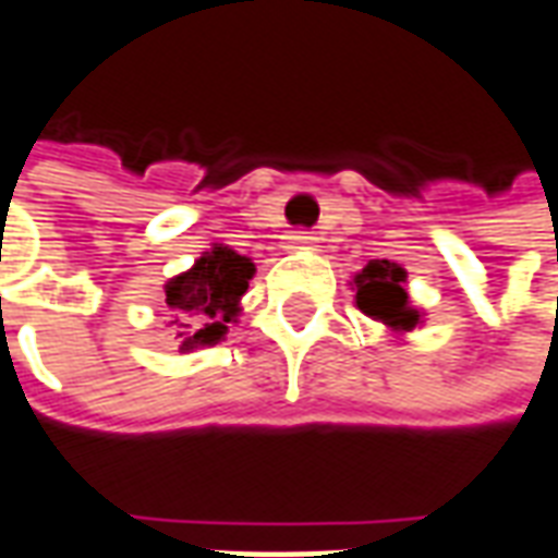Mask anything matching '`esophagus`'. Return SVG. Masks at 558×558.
Masks as SVG:
<instances>
[{"label": "esophagus", "mask_w": 558, "mask_h": 558, "mask_svg": "<svg viewBox=\"0 0 558 558\" xmlns=\"http://www.w3.org/2000/svg\"><path fill=\"white\" fill-rule=\"evenodd\" d=\"M288 240H291V245H294V248H316L318 236L313 233V230H294Z\"/></svg>", "instance_id": "esophagus-1"}]
</instances>
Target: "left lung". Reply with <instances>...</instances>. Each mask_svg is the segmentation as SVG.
<instances>
[{
    "mask_svg": "<svg viewBox=\"0 0 558 558\" xmlns=\"http://www.w3.org/2000/svg\"><path fill=\"white\" fill-rule=\"evenodd\" d=\"M407 270L395 260H371L364 270L355 276V303L364 316L383 322L386 328L413 330L418 325V310L410 306V298L403 291Z\"/></svg>",
    "mask_w": 558,
    "mask_h": 558,
    "instance_id": "8db88e82",
    "label": "left lung"
}]
</instances>
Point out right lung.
I'll list each match as a JSON object with an SVG mask.
<instances>
[{
	"mask_svg": "<svg viewBox=\"0 0 558 558\" xmlns=\"http://www.w3.org/2000/svg\"><path fill=\"white\" fill-rule=\"evenodd\" d=\"M255 276L252 257L236 255L230 245L215 242L209 252L194 260L191 270L172 276L167 282V306L179 325L182 352L225 340L230 322L240 316L242 294Z\"/></svg>",
	"mask_w": 558,
	"mask_h": 558,
	"instance_id": "add662e5",
	"label": "right lung"
}]
</instances>
